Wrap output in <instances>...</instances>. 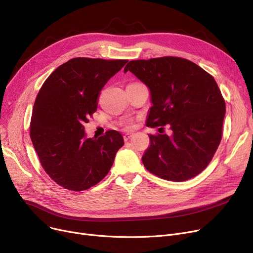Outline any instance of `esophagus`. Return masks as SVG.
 Returning a JSON list of instances; mask_svg holds the SVG:
<instances>
[{
	"instance_id": "obj_1",
	"label": "esophagus",
	"mask_w": 253,
	"mask_h": 253,
	"mask_svg": "<svg viewBox=\"0 0 253 253\" xmlns=\"http://www.w3.org/2000/svg\"><path fill=\"white\" fill-rule=\"evenodd\" d=\"M131 136H132V133H130V132H128V133H125L124 134V140L127 141Z\"/></svg>"
}]
</instances>
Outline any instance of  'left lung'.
<instances>
[{
  "mask_svg": "<svg viewBox=\"0 0 253 253\" xmlns=\"http://www.w3.org/2000/svg\"><path fill=\"white\" fill-rule=\"evenodd\" d=\"M131 72L151 91L148 127L169 125L172 135L149 134L142 163L171 181L197 176L208 166L221 140L225 102L214 78L196 63L165 56L131 60Z\"/></svg>",
  "mask_w": 253,
  "mask_h": 253,
  "instance_id": "1",
  "label": "left lung"
}]
</instances>
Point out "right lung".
Returning a JSON list of instances; mask_svg holds the SVG:
<instances>
[{
	"mask_svg": "<svg viewBox=\"0 0 253 253\" xmlns=\"http://www.w3.org/2000/svg\"><path fill=\"white\" fill-rule=\"evenodd\" d=\"M128 60L77 57L61 64L40 89L31 138L46 173L62 188L84 191L109 173L124 139L116 130L87 138L84 124L97 110L100 91Z\"/></svg>",
	"mask_w": 253,
	"mask_h": 253,
	"instance_id": "right-lung-1",
	"label": "right lung"
}]
</instances>
